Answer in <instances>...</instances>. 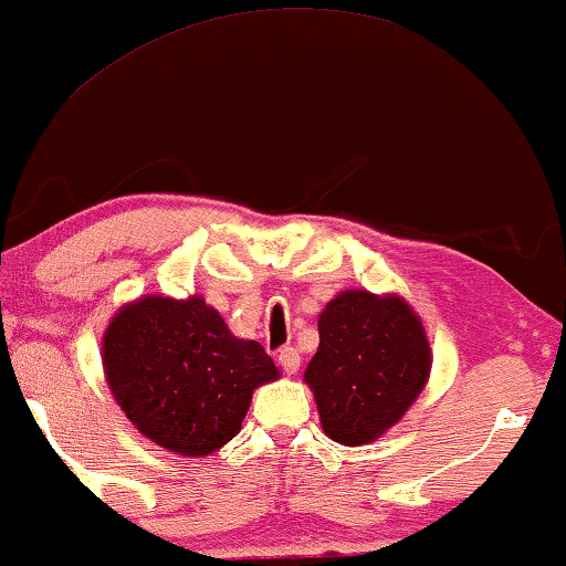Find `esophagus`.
<instances>
[{"label":"esophagus","instance_id":"obj_1","mask_svg":"<svg viewBox=\"0 0 566 566\" xmlns=\"http://www.w3.org/2000/svg\"><path fill=\"white\" fill-rule=\"evenodd\" d=\"M277 363H281L285 373L293 375L301 367V352L296 347H283L277 352Z\"/></svg>","mask_w":566,"mask_h":566}]
</instances>
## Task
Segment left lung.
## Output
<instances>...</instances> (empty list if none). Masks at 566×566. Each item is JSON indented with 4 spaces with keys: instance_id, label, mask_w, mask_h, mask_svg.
I'll return each mask as SVG.
<instances>
[{
    "instance_id": "left-lung-1",
    "label": "left lung",
    "mask_w": 566,
    "mask_h": 566,
    "mask_svg": "<svg viewBox=\"0 0 566 566\" xmlns=\"http://www.w3.org/2000/svg\"><path fill=\"white\" fill-rule=\"evenodd\" d=\"M429 373V337L408 301L352 289L318 314V349L303 382L314 392L326 437L359 447L403 419Z\"/></svg>"
}]
</instances>
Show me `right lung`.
<instances>
[{
    "mask_svg": "<svg viewBox=\"0 0 566 566\" xmlns=\"http://www.w3.org/2000/svg\"><path fill=\"white\" fill-rule=\"evenodd\" d=\"M104 378L145 439L181 457L232 441L252 392L281 378L268 352L229 332L201 296H143L112 316L102 337Z\"/></svg>",
    "mask_w": 566,
    "mask_h": 566,
    "instance_id": "right-lung-1",
    "label": "right lung"
}]
</instances>
